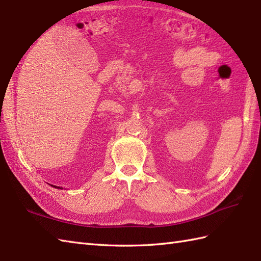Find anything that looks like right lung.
Here are the masks:
<instances>
[{
    "label": "right lung",
    "instance_id": "add662e5",
    "mask_svg": "<svg viewBox=\"0 0 261 261\" xmlns=\"http://www.w3.org/2000/svg\"><path fill=\"white\" fill-rule=\"evenodd\" d=\"M50 186H53V185H50ZM53 187H55V188H59V189H62V188H60V187H57V186H53Z\"/></svg>",
    "mask_w": 261,
    "mask_h": 261
}]
</instances>
